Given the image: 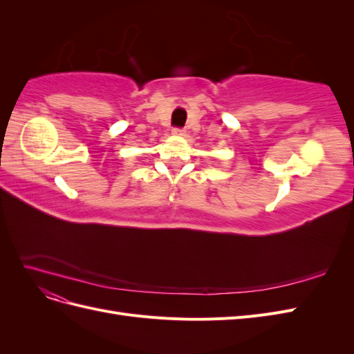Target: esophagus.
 <instances>
[{
    "mask_svg": "<svg viewBox=\"0 0 354 354\" xmlns=\"http://www.w3.org/2000/svg\"><path fill=\"white\" fill-rule=\"evenodd\" d=\"M173 134H174V136H185L186 131H185V128L176 127V128H173Z\"/></svg>",
    "mask_w": 354,
    "mask_h": 354,
    "instance_id": "1",
    "label": "esophagus"
}]
</instances>
